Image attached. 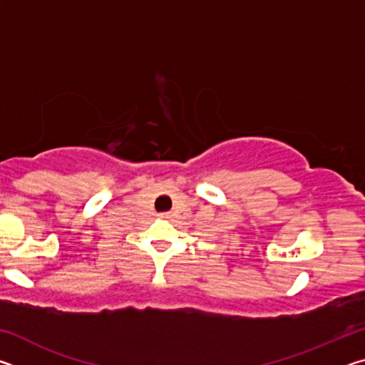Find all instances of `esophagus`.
I'll list each match as a JSON object with an SVG mask.
<instances>
[{
	"label": "esophagus",
	"mask_w": 365,
	"mask_h": 365,
	"mask_svg": "<svg viewBox=\"0 0 365 365\" xmlns=\"http://www.w3.org/2000/svg\"><path fill=\"white\" fill-rule=\"evenodd\" d=\"M160 217H163V219H168V220H170L172 217H174V214H172V212H164V214H160Z\"/></svg>",
	"instance_id": "obj_1"
}]
</instances>
